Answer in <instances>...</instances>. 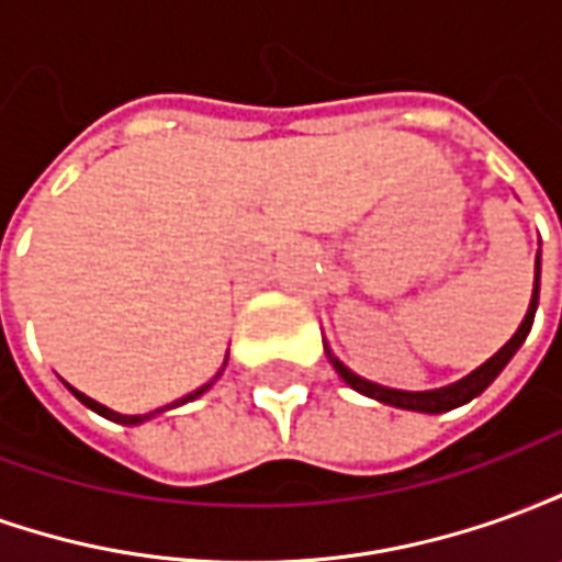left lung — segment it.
I'll use <instances>...</instances> for the list:
<instances>
[{
	"mask_svg": "<svg viewBox=\"0 0 562 562\" xmlns=\"http://www.w3.org/2000/svg\"><path fill=\"white\" fill-rule=\"evenodd\" d=\"M539 273H542V249L536 252V280H532V297L530 306H527V316L518 325V330L512 334V340L494 355V358H487L482 367H475L472 373H467L458 382H451V385H442V389H430V391H401V389H389V385H379V382H370V379L358 376L352 373L349 367L342 364L337 355L330 352L328 342H325V352H328L330 364L334 370L340 373V379L355 389L358 394H364V397H373V401L385 403V406H397V409H409V413H427V415H439L448 413V409H458L463 403H470L472 397H479L491 382H494L499 373H503V367L515 358L524 340H527V334L532 328V318H536V306H539Z\"/></svg>",
	"mask_w": 562,
	"mask_h": 562,
	"instance_id": "left-lung-1",
	"label": "left lung"
}]
</instances>
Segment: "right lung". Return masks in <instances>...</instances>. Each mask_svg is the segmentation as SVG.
I'll list each match as a JSON object with an SVG mask.
<instances>
[{
  "label": "right lung",
  "instance_id": "obj_1",
  "mask_svg": "<svg viewBox=\"0 0 562 562\" xmlns=\"http://www.w3.org/2000/svg\"><path fill=\"white\" fill-rule=\"evenodd\" d=\"M225 364H228V355H225ZM225 364L220 367V373H216V376L210 379L207 385H201V389H195V391H192V394H186V397H180V401L168 403V406H161V409H153V413H147V415H123V413H114V409H108V406H102V403H99V401H92V397H87L83 391L71 389L68 382H66V389L71 391V394H75V397H78V401L83 403L87 409H92V413H99V415H102V418H108V422H116V424H126V427H135V424L149 422V418H156V415L168 413V409H177V406H183V403L198 401V397H201V394H204V391H207V389H213V382H216V379H220L222 373H225Z\"/></svg>",
  "mask_w": 562,
  "mask_h": 562
}]
</instances>
